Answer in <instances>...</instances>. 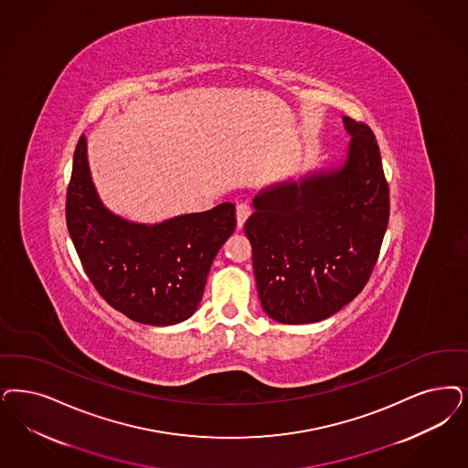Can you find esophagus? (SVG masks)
Returning a JSON list of instances; mask_svg holds the SVG:
<instances>
[{
    "mask_svg": "<svg viewBox=\"0 0 468 468\" xmlns=\"http://www.w3.org/2000/svg\"><path fill=\"white\" fill-rule=\"evenodd\" d=\"M249 216H250V207L247 204H239L237 206V226H239V229H242Z\"/></svg>",
    "mask_w": 468,
    "mask_h": 468,
    "instance_id": "1",
    "label": "esophagus"
}]
</instances>
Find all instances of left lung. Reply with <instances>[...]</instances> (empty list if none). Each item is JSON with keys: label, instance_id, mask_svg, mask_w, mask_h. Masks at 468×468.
<instances>
[{"label": "left lung", "instance_id": "left-lung-1", "mask_svg": "<svg viewBox=\"0 0 468 468\" xmlns=\"http://www.w3.org/2000/svg\"><path fill=\"white\" fill-rule=\"evenodd\" d=\"M351 136L340 165L261 190L243 226L262 309L274 322H322L370 280L388 223V185L367 124L342 117Z\"/></svg>", "mask_w": 468, "mask_h": 468}]
</instances>
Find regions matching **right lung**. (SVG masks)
<instances>
[{
    "instance_id": "add662e5",
    "label": "right lung",
    "mask_w": 468,
    "mask_h": 468,
    "mask_svg": "<svg viewBox=\"0 0 468 468\" xmlns=\"http://www.w3.org/2000/svg\"><path fill=\"white\" fill-rule=\"evenodd\" d=\"M65 219L98 293L133 322L167 326L188 320L202 301L210 264L235 231V206L140 225L98 197L81 134L67 188Z\"/></svg>"
}]
</instances>
